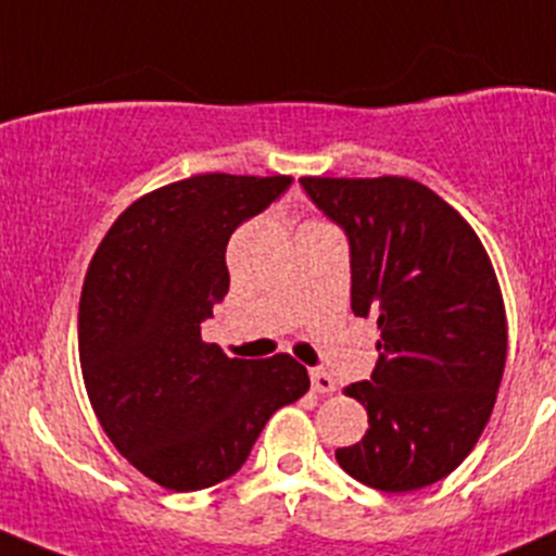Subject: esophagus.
<instances>
[{"label":"esophagus","mask_w":556,"mask_h":556,"mask_svg":"<svg viewBox=\"0 0 556 556\" xmlns=\"http://www.w3.org/2000/svg\"><path fill=\"white\" fill-rule=\"evenodd\" d=\"M312 387L317 392H333L336 390V379L330 377L328 371H323V368H312Z\"/></svg>","instance_id":"esophagus-1"}]
</instances>
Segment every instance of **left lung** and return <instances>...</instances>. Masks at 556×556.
<instances>
[{
    "label": "left lung",
    "instance_id": "1",
    "mask_svg": "<svg viewBox=\"0 0 556 556\" xmlns=\"http://www.w3.org/2000/svg\"><path fill=\"white\" fill-rule=\"evenodd\" d=\"M350 244L352 312L377 319L371 379L346 387L368 412L336 450L352 479L412 492L450 476L479 441L506 366L501 288L473 228L408 177H301Z\"/></svg>",
    "mask_w": 556,
    "mask_h": 556
}]
</instances>
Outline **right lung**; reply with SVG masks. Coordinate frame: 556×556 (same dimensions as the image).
<instances>
[{"instance_id":"right-lung-1","label":"right lung","mask_w":556,"mask_h":556,"mask_svg":"<svg viewBox=\"0 0 556 556\" xmlns=\"http://www.w3.org/2000/svg\"><path fill=\"white\" fill-rule=\"evenodd\" d=\"M293 177L199 174L134 201L99 244L80 299V366L117 452L195 492L237 473L271 414L309 390L290 355L237 361L201 341L228 293L231 233Z\"/></svg>"}]
</instances>
